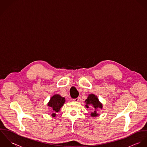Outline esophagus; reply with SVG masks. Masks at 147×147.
Instances as JSON below:
<instances>
[{
    "label": "esophagus",
    "instance_id": "esophagus-1",
    "mask_svg": "<svg viewBox=\"0 0 147 147\" xmlns=\"http://www.w3.org/2000/svg\"><path fill=\"white\" fill-rule=\"evenodd\" d=\"M73 101H74V102H78V101L79 100V98H76V99H73Z\"/></svg>",
    "mask_w": 147,
    "mask_h": 147
}]
</instances>
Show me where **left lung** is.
<instances>
[{
  "instance_id": "obj_1",
  "label": "left lung",
  "mask_w": 147,
  "mask_h": 147,
  "mask_svg": "<svg viewBox=\"0 0 147 147\" xmlns=\"http://www.w3.org/2000/svg\"><path fill=\"white\" fill-rule=\"evenodd\" d=\"M85 107L88 109L90 105L92 106L94 108V111L91 113V117H97L99 115V114L98 113V110L99 109H103L102 103L99 100L98 96L94 94H90L85 101Z\"/></svg>"
}]
</instances>
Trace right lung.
<instances>
[{"label":"right lung","instance_id":"right-lung-1","mask_svg":"<svg viewBox=\"0 0 147 147\" xmlns=\"http://www.w3.org/2000/svg\"><path fill=\"white\" fill-rule=\"evenodd\" d=\"M65 102V98L58 94H55L51 98L49 102L47 103V106L50 107L52 109L53 113L51 115L52 117H56V113L60 111L61 108L63 106Z\"/></svg>","mask_w":147,"mask_h":147}]
</instances>
